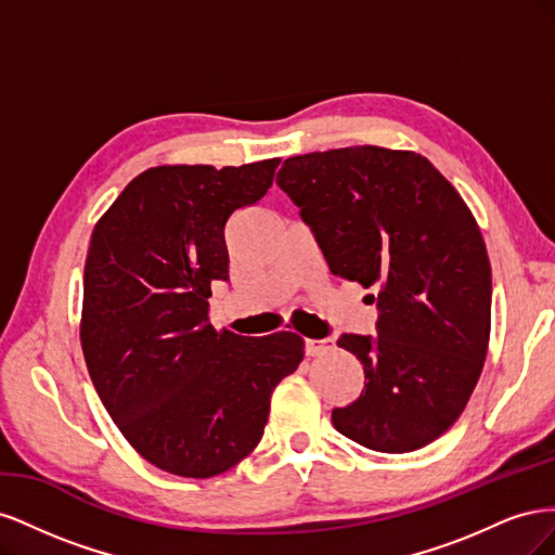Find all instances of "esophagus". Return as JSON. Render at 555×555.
<instances>
[{
	"mask_svg": "<svg viewBox=\"0 0 555 555\" xmlns=\"http://www.w3.org/2000/svg\"><path fill=\"white\" fill-rule=\"evenodd\" d=\"M333 347H335L333 338H322V340L306 338V354L308 357H319V354H324V351H328Z\"/></svg>",
	"mask_w": 555,
	"mask_h": 555,
	"instance_id": "34e87169",
	"label": "esophagus"
}]
</instances>
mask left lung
Returning a JSON list of instances; mask_svg holds the SVG:
<instances>
[{
  "label": "left lung",
  "mask_w": 555,
  "mask_h": 555,
  "mask_svg": "<svg viewBox=\"0 0 555 555\" xmlns=\"http://www.w3.org/2000/svg\"><path fill=\"white\" fill-rule=\"evenodd\" d=\"M278 188L331 273L377 289V335L338 340L365 382L333 426L384 453L438 440L473 396L491 335V263L473 212L426 157L377 145L284 159Z\"/></svg>",
  "instance_id": "1"
}]
</instances>
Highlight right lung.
<instances>
[{"mask_svg":"<svg viewBox=\"0 0 555 555\" xmlns=\"http://www.w3.org/2000/svg\"><path fill=\"white\" fill-rule=\"evenodd\" d=\"M278 164L147 169L92 231L80 322L92 384L129 444L178 477L243 461L304 359L296 333L245 338L208 319L210 284L229 278V217L266 196Z\"/></svg>","mask_w":555,"mask_h":555,"instance_id":"add662e5","label":"right lung"}]
</instances>
